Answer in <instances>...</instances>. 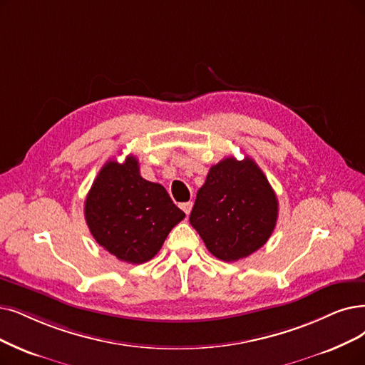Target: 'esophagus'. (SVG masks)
I'll return each mask as SVG.
<instances>
[{
	"label": "esophagus",
	"mask_w": 365,
	"mask_h": 365,
	"mask_svg": "<svg viewBox=\"0 0 365 365\" xmlns=\"http://www.w3.org/2000/svg\"><path fill=\"white\" fill-rule=\"evenodd\" d=\"M181 208L188 215V214H190L192 208H193V202H184V203H181Z\"/></svg>",
	"instance_id": "1"
}]
</instances>
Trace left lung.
Returning a JSON list of instances; mask_svg holds the SVG:
<instances>
[{
  "label": "left lung",
  "instance_id": "8db88e82",
  "mask_svg": "<svg viewBox=\"0 0 365 365\" xmlns=\"http://www.w3.org/2000/svg\"><path fill=\"white\" fill-rule=\"evenodd\" d=\"M279 202L250 157L214 165L196 195L190 225L212 256L235 262L264 245L275 227Z\"/></svg>",
  "mask_w": 365,
  "mask_h": 365
}]
</instances>
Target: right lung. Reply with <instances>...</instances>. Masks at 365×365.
I'll return each instance as SVG.
<instances>
[{
    "mask_svg": "<svg viewBox=\"0 0 365 365\" xmlns=\"http://www.w3.org/2000/svg\"><path fill=\"white\" fill-rule=\"evenodd\" d=\"M185 214L162 184L140 177L139 162L127 155L100 169L85 200V220L94 240L127 264L153 259Z\"/></svg>",
    "mask_w": 365,
    "mask_h": 365,
    "instance_id": "obj_1",
    "label": "right lung"
}]
</instances>
